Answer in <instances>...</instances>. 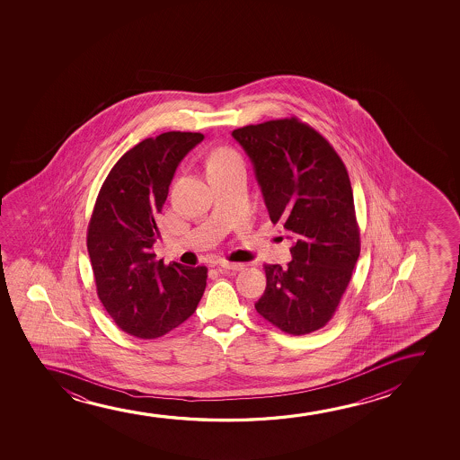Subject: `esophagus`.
I'll return each mask as SVG.
<instances>
[{
  "label": "esophagus",
  "mask_w": 460,
  "mask_h": 460,
  "mask_svg": "<svg viewBox=\"0 0 460 460\" xmlns=\"http://www.w3.org/2000/svg\"><path fill=\"white\" fill-rule=\"evenodd\" d=\"M220 269H225V270L240 271L245 269V264H239V262H227V261H223V262H220Z\"/></svg>",
  "instance_id": "1"
}]
</instances>
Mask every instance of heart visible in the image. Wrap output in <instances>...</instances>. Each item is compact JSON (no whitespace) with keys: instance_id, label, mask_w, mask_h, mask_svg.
Segmentation results:
<instances>
[{"instance_id":"heart-1","label":"heart","mask_w":460,"mask_h":460,"mask_svg":"<svg viewBox=\"0 0 460 460\" xmlns=\"http://www.w3.org/2000/svg\"><path fill=\"white\" fill-rule=\"evenodd\" d=\"M227 160H239L235 154L229 151L215 152L212 158L208 160V164H221V162H227Z\"/></svg>"}]
</instances>
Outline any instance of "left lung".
I'll list each match as a JSON object with an SVG mask.
<instances>
[{"label":"left lung","mask_w":460,"mask_h":460,"mask_svg":"<svg viewBox=\"0 0 460 460\" xmlns=\"http://www.w3.org/2000/svg\"><path fill=\"white\" fill-rule=\"evenodd\" d=\"M252 160L273 225L292 242V261L264 265L256 311L284 333H313L338 308L359 256L346 166L327 139L296 118L234 130Z\"/></svg>","instance_id":"8db88e82"}]
</instances>
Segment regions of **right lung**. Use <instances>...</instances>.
Wrapping results in <instances>:
<instances>
[{
    "label": "right lung",
    "instance_id": "add662e5",
    "mask_svg": "<svg viewBox=\"0 0 460 460\" xmlns=\"http://www.w3.org/2000/svg\"><path fill=\"white\" fill-rule=\"evenodd\" d=\"M204 135L166 132L127 151L102 185L88 226L97 294L126 333L154 340L179 327L201 300L208 269L155 261L162 212L182 158Z\"/></svg>",
    "mask_w": 460,
    "mask_h": 460
}]
</instances>
